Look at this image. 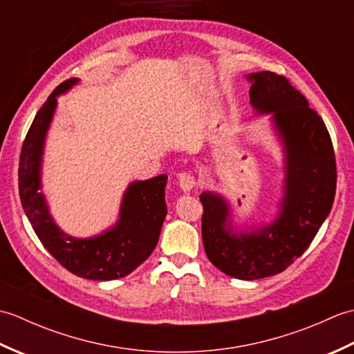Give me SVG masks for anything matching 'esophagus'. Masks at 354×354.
I'll use <instances>...</instances> for the list:
<instances>
[{
	"instance_id": "esophagus-1",
	"label": "esophagus",
	"mask_w": 354,
	"mask_h": 354,
	"mask_svg": "<svg viewBox=\"0 0 354 354\" xmlns=\"http://www.w3.org/2000/svg\"><path fill=\"white\" fill-rule=\"evenodd\" d=\"M178 184L181 187V190L184 192H192L198 187L196 178L193 176V173L190 171H183L178 175Z\"/></svg>"
}]
</instances>
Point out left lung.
Listing matches in <instances>:
<instances>
[{"mask_svg": "<svg viewBox=\"0 0 354 354\" xmlns=\"http://www.w3.org/2000/svg\"><path fill=\"white\" fill-rule=\"evenodd\" d=\"M250 99L259 114H270L286 153L284 196L277 219L251 232L234 234L230 208L219 194L204 192L202 242L208 260L239 280L283 272L317 236L332 209L336 160L332 138L317 111L284 76L252 73Z\"/></svg>", "mask_w": 354, "mask_h": 354, "instance_id": "1", "label": "left lung"}]
</instances>
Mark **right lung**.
Instances as JSON below:
<instances>
[{
    "instance_id": "add662e5",
    "label": "right lung",
    "mask_w": 354,
    "mask_h": 354,
    "mask_svg": "<svg viewBox=\"0 0 354 354\" xmlns=\"http://www.w3.org/2000/svg\"><path fill=\"white\" fill-rule=\"evenodd\" d=\"M77 82L79 79L62 82L37 111L21 149L19 198L41 243L65 269L86 280H117L137 269L155 250L167 214L164 198L167 175L135 181L127 187L118 222L103 234L74 239L59 230L39 192L42 150L57 104L56 97Z\"/></svg>"
}]
</instances>
